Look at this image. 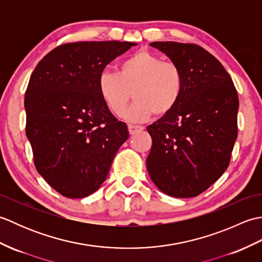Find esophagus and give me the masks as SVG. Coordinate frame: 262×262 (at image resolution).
Segmentation results:
<instances>
[{
  "label": "esophagus",
  "mask_w": 262,
  "mask_h": 262,
  "mask_svg": "<svg viewBox=\"0 0 262 262\" xmlns=\"http://www.w3.org/2000/svg\"><path fill=\"white\" fill-rule=\"evenodd\" d=\"M144 129L143 126H138V125H128V130H129L130 135H134L138 132H142Z\"/></svg>",
  "instance_id": "34e87169"
}]
</instances>
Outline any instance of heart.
Returning a JSON list of instances; mask_svg holds the SVG:
<instances>
[{
	"label": "heart",
	"instance_id": "b5f03b06",
	"mask_svg": "<svg viewBox=\"0 0 262 262\" xmlns=\"http://www.w3.org/2000/svg\"><path fill=\"white\" fill-rule=\"evenodd\" d=\"M183 88L185 75L180 65L147 51L122 59L117 73L104 71L98 79L100 97L116 116L125 113L132 97L136 99L126 113L129 121L169 114L180 101Z\"/></svg>",
	"mask_w": 262,
	"mask_h": 262
}]
</instances>
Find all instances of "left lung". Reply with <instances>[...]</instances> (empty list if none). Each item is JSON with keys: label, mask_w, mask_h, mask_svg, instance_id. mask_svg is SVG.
Wrapping results in <instances>:
<instances>
[{"label": "left lung", "mask_w": 262, "mask_h": 262, "mask_svg": "<svg viewBox=\"0 0 262 262\" xmlns=\"http://www.w3.org/2000/svg\"><path fill=\"white\" fill-rule=\"evenodd\" d=\"M180 65L185 88L169 114L147 126L152 181L172 197H194L224 173L237 137L238 97L220 60L196 43L154 41Z\"/></svg>", "instance_id": "left-lung-1"}]
</instances>
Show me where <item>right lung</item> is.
Segmentation results:
<instances>
[{"label": "right lung", "instance_id": "obj_1", "mask_svg": "<svg viewBox=\"0 0 262 262\" xmlns=\"http://www.w3.org/2000/svg\"><path fill=\"white\" fill-rule=\"evenodd\" d=\"M134 42L77 41L54 48L32 72L25 94L26 135L33 163L49 186L84 198L107 178L128 136L100 97L105 66Z\"/></svg>", "mask_w": 262, "mask_h": 262}]
</instances>
